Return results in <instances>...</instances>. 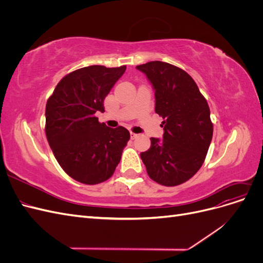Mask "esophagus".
<instances>
[{"label": "esophagus", "instance_id": "esophagus-1", "mask_svg": "<svg viewBox=\"0 0 263 263\" xmlns=\"http://www.w3.org/2000/svg\"><path fill=\"white\" fill-rule=\"evenodd\" d=\"M137 136H138V134H135V133L130 132V138H132V139H135Z\"/></svg>", "mask_w": 263, "mask_h": 263}]
</instances>
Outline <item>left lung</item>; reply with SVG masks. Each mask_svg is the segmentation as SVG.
<instances>
[{
    "label": "left lung",
    "instance_id": "1",
    "mask_svg": "<svg viewBox=\"0 0 263 263\" xmlns=\"http://www.w3.org/2000/svg\"><path fill=\"white\" fill-rule=\"evenodd\" d=\"M153 84L156 113L163 118L162 139L151 137L140 154L148 176L164 186L186 182L200 170L208 154L213 124L208 102L184 70L168 62L136 67Z\"/></svg>",
    "mask_w": 263,
    "mask_h": 263
}]
</instances>
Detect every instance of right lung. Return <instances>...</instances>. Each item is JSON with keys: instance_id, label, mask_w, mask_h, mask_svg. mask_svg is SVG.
I'll return each mask as SVG.
<instances>
[{"instance_id": "obj_1", "label": "right lung", "mask_w": 263, "mask_h": 263, "mask_svg": "<svg viewBox=\"0 0 263 263\" xmlns=\"http://www.w3.org/2000/svg\"><path fill=\"white\" fill-rule=\"evenodd\" d=\"M126 66H90L63 77L46 104V136L58 163L83 184H99L113 176L130 135L110 128L95 113Z\"/></svg>"}]
</instances>
